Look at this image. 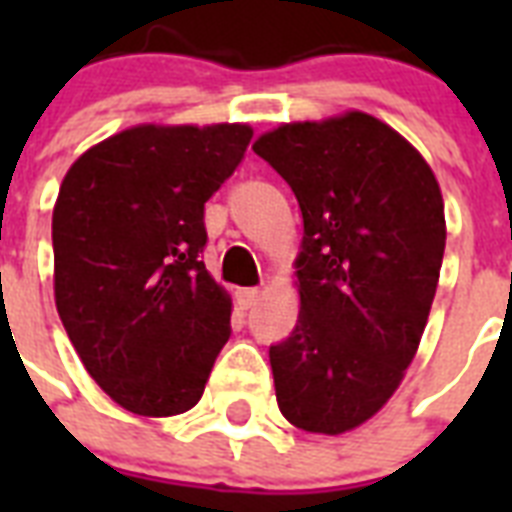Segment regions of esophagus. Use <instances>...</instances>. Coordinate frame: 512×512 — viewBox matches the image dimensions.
Here are the masks:
<instances>
[{"instance_id": "34e87169", "label": "esophagus", "mask_w": 512, "mask_h": 512, "mask_svg": "<svg viewBox=\"0 0 512 512\" xmlns=\"http://www.w3.org/2000/svg\"><path fill=\"white\" fill-rule=\"evenodd\" d=\"M257 300H260V289H239L236 292V303H239L241 311H249Z\"/></svg>"}]
</instances>
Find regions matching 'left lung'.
<instances>
[{
  "mask_svg": "<svg viewBox=\"0 0 512 512\" xmlns=\"http://www.w3.org/2000/svg\"><path fill=\"white\" fill-rule=\"evenodd\" d=\"M303 212L300 316L271 348L281 414L340 436L388 404L420 348L446 247L430 164L390 124L345 111L287 122L252 146Z\"/></svg>",
  "mask_w": 512,
  "mask_h": 512,
  "instance_id": "8db88e82",
  "label": "left lung"
}]
</instances>
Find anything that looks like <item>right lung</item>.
Masks as SVG:
<instances>
[{"label": "right lung", "mask_w": 512, "mask_h": 512, "mask_svg": "<svg viewBox=\"0 0 512 512\" xmlns=\"http://www.w3.org/2000/svg\"><path fill=\"white\" fill-rule=\"evenodd\" d=\"M252 127L135 124L87 148L52 209L55 305L90 377L140 417L199 404L231 337V295L201 260L204 201Z\"/></svg>", "instance_id": "right-lung-1"}]
</instances>
